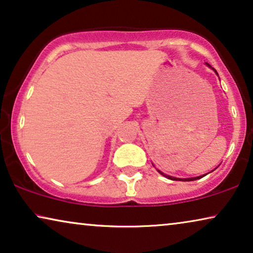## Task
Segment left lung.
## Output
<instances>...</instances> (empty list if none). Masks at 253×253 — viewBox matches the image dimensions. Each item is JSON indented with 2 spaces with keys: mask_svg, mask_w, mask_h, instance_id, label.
<instances>
[{
  "mask_svg": "<svg viewBox=\"0 0 253 253\" xmlns=\"http://www.w3.org/2000/svg\"><path fill=\"white\" fill-rule=\"evenodd\" d=\"M206 65H207V67H210L211 69H213V70H214V72H215V74L217 75V72H216V70H215V69H214V68H212V67H211V65L209 64V63H206ZM217 76H219V75H217ZM152 165H153V164H152ZM154 166V165H153ZM157 170L159 171V172H160V174L161 175H164L165 176V177H167V178H169V179H171V181H183V182H189V181H196V179H199V178H202L203 177V176H205V175H202V176H197V177H190V178H177V177H174V176H169V175H166V174H164V172H162V171H160V170H159V169H157ZM213 170H214V169H213ZM212 170V171H213Z\"/></svg>",
  "mask_w": 253,
  "mask_h": 253,
  "instance_id": "1",
  "label": "left lung"
}]
</instances>
